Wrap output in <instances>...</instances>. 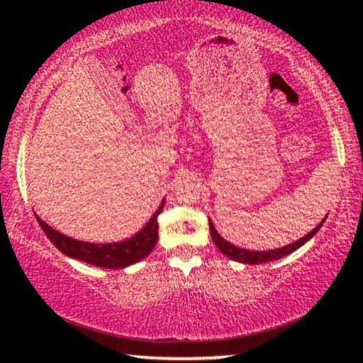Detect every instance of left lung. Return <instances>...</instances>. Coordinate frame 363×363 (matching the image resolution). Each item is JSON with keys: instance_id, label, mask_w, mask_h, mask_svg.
Instances as JSON below:
<instances>
[{"instance_id": "1", "label": "left lung", "mask_w": 363, "mask_h": 363, "mask_svg": "<svg viewBox=\"0 0 363 363\" xmlns=\"http://www.w3.org/2000/svg\"><path fill=\"white\" fill-rule=\"evenodd\" d=\"M163 203L155 215L150 218V221L142 228L137 235H133L128 240L118 241V242H102V245H94V242H84L72 240L66 235L52 230L46 221H43L41 218L36 215V220L39 226L43 228V231L46 233V236L51 240L54 246L57 247L62 255H66L72 259L84 261L87 264H94L99 267H106V269H121V267H127L135 262L145 259V257L153 251V247L157 245L158 238V225H157V216L160 215L163 210ZM218 240H221V236L215 233Z\"/></svg>"}]
</instances>
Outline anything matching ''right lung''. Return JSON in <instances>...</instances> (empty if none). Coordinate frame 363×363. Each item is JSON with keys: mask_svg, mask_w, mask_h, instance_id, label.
<instances>
[{"mask_svg": "<svg viewBox=\"0 0 363 363\" xmlns=\"http://www.w3.org/2000/svg\"><path fill=\"white\" fill-rule=\"evenodd\" d=\"M317 230H319V226L314 228V230H312L311 233H307L306 236H302L301 240L291 242V245H287V246L277 247V250H271V251L242 250V247H238L235 245H231V242L225 241L223 238H221V240H218L215 235H211V238H213V241L216 242V246L220 247V251L223 252V255H226L228 257H230V259L242 262V264H262V262H267V261L281 259V257H286L287 255H291V252L299 250L302 245H306V242L315 235Z\"/></svg>", "mask_w": 363, "mask_h": 363, "instance_id": "1", "label": "right lung"}]
</instances>
